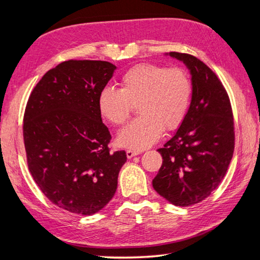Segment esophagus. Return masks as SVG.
I'll list each match as a JSON object with an SVG mask.
<instances>
[{"instance_id":"34e87169","label":"esophagus","mask_w":260,"mask_h":260,"mask_svg":"<svg viewBox=\"0 0 260 260\" xmlns=\"http://www.w3.org/2000/svg\"><path fill=\"white\" fill-rule=\"evenodd\" d=\"M140 153V151H138V150H131V149H129V150H126V157L129 158H132V157H135V156H138Z\"/></svg>"}]
</instances>
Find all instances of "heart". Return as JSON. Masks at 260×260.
<instances>
[{"instance_id":"b5f03b06","label":"heart","mask_w":260,"mask_h":260,"mask_svg":"<svg viewBox=\"0 0 260 260\" xmlns=\"http://www.w3.org/2000/svg\"><path fill=\"white\" fill-rule=\"evenodd\" d=\"M121 88L104 87L99 94L101 114L115 125L125 123L137 105L139 118L119 132L118 144L144 150L159 139L162 129L172 131L183 123L192 95L186 72L156 63L130 68L120 79Z\"/></svg>"}]
</instances>
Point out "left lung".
I'll list each match as a JSON object with an SVG mask.
<instances>
[{"mask_svg": "<svg viewBox=\"0 0 260 260\" xmlns=\"http://www.w3.org/2000/svg\"><path fill=\"white\" fill-rule=\"evenodd\" d=\"M187 67L192 99L183 123L157 151L162 165L152 186L176 206L206 199L219 186L235 149L234 115L229 96L218 76L197 57L168 52Z\"/></svg>", "mask_w": 260, "mask_h": 260, "instance_id": "obj_1", "label": "left lung"}]
</instances>
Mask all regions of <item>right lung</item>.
<instances>
[{"label":"right lung","instance_id":"right-lung-1","mask_svg":"<svg viewBox=\"0 0 260 260\" xmlns=\"http://www.w3.org/2000/svg\"><path fill=\"white\" fill-rule=\"evenodd\" d=\"M116 67L102 60H67L47 72L26 103L23 140L29 171L58 208L92 215L118 187L125 151L111 152L98 99Z\"/></svg>","mask_w":260,"mask_h":260}]
</instances>
